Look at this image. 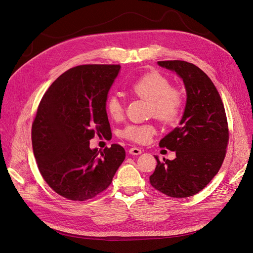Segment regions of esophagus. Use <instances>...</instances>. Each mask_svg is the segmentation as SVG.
Listing matches in <instances>:
<instances>
[{"mask_svg": "<svg viewBox=\"0 0 253 253\" xmlns=\"http://www.w3.org/2000/svg\"><path fill=\"white\" fill-rule=\"evenodd\" d=\"M129 154L131 155H139L142 153V150L140 148H137V147H131L129 150H128Z\"/></svg>", "mask_w": 253, "mask_h": 253, "instance_id": "34e87169", "label": "esophagus"}]
</instances>
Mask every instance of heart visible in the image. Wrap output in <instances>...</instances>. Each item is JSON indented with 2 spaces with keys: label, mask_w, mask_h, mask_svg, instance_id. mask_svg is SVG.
Segmentation results:
<instances>
[{
  "label": "heart",
  "mask_w": 253,
  "mask_h": 253,
  "mask_svg": "<svg viewBox=\"0 0 253 253\" xmlns=\"http://www.w3.org/2000/svg\"><path fill=\"white\" fill-rule=\"evenodd\" d=\"M131 91L137 97L150 102L151 113L163 123L175 124L180 118L184 105L183 95L172 88L170 80L159 72H149L140 77L131 85ZM106 110L111 118H122L125 106L117 94L108 97ZM155 131L151 125H129L123 129L122 135L127 140L142 144L146 143Z\"/></svg>",
  "instance_id": "b5f03b06"
}]
</instances>
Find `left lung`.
<instances>
[{"mask_svg": "<svg viewBox=\"0 0 253 253\" xmlns=\"http://www.w3.org/2000/svg\"><path fill=\"white\" fill-rule=\"evenodd\" d=\"M182 79L186 103L179 126L160 142L176 152V159L158 162L150 184L173 198L198 194L218 173L228 142L226 115L211 79L197 66L183 61L158 62Z\"/></svg>", "mask_w": 253, "mask_h": 253, "instance_id": "8db88e82", "label": "left lung"}]
</instances>
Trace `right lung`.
<instances>
[{"label": "right lung", "mask_w": 253, "mask_h": 253, "mask_svg": "<svg viewBox=\"0 0 253 253\" xmlns=\"http://www.w3.org/2000/svg\"><path fill=\"white\" fill-rule=\"evenodd\" d=\"M119 65H83L66 71L43 95L32 126L39 171L56 194L73 201L99 195L126 159L124 147H89L94 134L111 133L108 93Z\"/></svg>", "instance_id": "obj_1"}]
</instances>
